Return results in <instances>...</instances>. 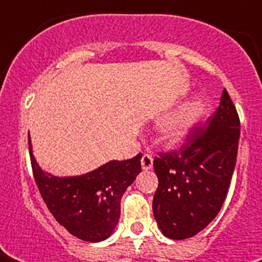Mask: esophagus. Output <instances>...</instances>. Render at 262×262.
I'll return each instance as SVG.
<instances>
[{"label":"esophagus","mask_w":262,"mask_h":262,"mask_svg":"<svg viewBox=\"0 0 262 262\" xmlns=\"http://www.w3.org/2000/svg\"><path fill=\"white\" fill-rule=\"evenodd\" d=\"M154 166V158H152L151 154H144L143 158H141V167L143 170H149Z\"/></svg>","instance_id":"34e87169"}]
</instances>
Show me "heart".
<instances>
[{
    "label": "heart",
    "mask_w": 262,
    "mask_h": 262,
    "mask_svg": "<svg viewBox=\"0 0 262 262\" xmlns=\"http://www.w3.org/2000/svg\"><path fill=\"white\" fill-rule=\"evenodd\" d=\"M201 111L203 104L199 100H193L174 111L159 123L158 132L160 140L167 145H177L182 143L189 136L195 122L199 121Z\"/></svg>",
    "instance_id": "1"
}]
</instances>
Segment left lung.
<instances>
[{
  "mask_svg": "<svg viewBox=\"0 0 262 262\" xmlns=\"http://www.w3.org/2000/svg\"><path fill=\"white\" fill-rule=\"evenodd\" d=\"M239 133V117L224 90L217 110L191 129L179 149L156 156L159 185L152 209L167 238L194 236L219 213L235 167Z\"/></svg>",
  "mask_w": 262,
  "mask_h": 262,
  "instance_id": "obj_1",
  "label": "left lung"
}]
</instances>
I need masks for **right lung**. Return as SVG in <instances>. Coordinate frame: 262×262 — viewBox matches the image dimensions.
I'll list each match as a JSON object with an SVG mask.
<instances>
[{"instance_id": "obj_1", "label": "right lung", "mask_w": 262, "mask_h": 262, "mask_svg": "<svg viewBox=\"0 0 262 262\" xmlns=\"http://www.w3.org/2000/svg\"><path fill=\"white\" fill-rule=\"evenodd\" d=\"M31 166L43 201L61 226L87 242H100L113 234L121 213V199L141 172V154L127 160H111L80 177H54L36 163L31 141Z\"/></svg>"}]
</instances>
